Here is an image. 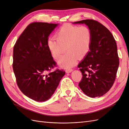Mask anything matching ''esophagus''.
I'll use <instances>...</instances> for the list:
<instances>
[{"mask_svg": "<svg viewBox=\"0 0 129 129\" xmlns=\"http://www.w3.org/2000/svg\"><path fill=\"white\" fill-rule=\"evenodd\" d=\"M73 71V69L68 68V69H67L66 70V73H71V72H72Z\"/></svg>", "mask_w": 129, "mask_h": 129, "instance_id": "1", "label": "esophagus"}]
</instances>
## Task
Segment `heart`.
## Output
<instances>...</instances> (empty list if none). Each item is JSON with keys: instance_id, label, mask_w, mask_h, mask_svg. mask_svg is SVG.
<instances>
[{"instance_id": "obj_1", "label": "heart", "mask_w": 129, "mask_h": 129, "mask_svg": "<svg viewBox=\"0 0 129 129\" xmlns=\"http://www.w3.org/2000/svg\"><path fill=\"white\" fill-rule=\"evenodd\" d=\"M55 37L56 39L50 38L48 40V49L55 59L67 49L68 52L58 60V63L62 67L69 68L75 64L78 57L82 58L89 52L92 41V32L87 26L79 27L64 24L57 30Z\"/></svg>"}]
</instances>
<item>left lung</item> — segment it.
<instances>
[{"instance_id": "left-lung-1", "label": "left lung", "mask_w": 129, "mask_h": 129, "mask_svg": "<svg viewBox=\"0 0 129 129\" xmlns=\"http://www.w3.org/2000/svg\"><path fill=\"white\" fill-rule=\"evenodd\" d=\"M74 24H85L92 32L89 52L77 67L82 74L79 85L90 97L102 96L112 87L119 64L117 47L109 30L97 21L86 19Z\"/></svg>"}]
</instances>
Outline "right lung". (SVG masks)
<instances>
[{
	"label": "right lung",
	"instance_id": "right-lung-1",
	"mask_svg": "<svg viewBox=\"0 0 129 129\" xmlns=\"http://www.w3.org/2000/svg\"><path fill=\"white\" fill-rule=\"evenodd\" d=\"M57 24L32 22L27 26L13 47V69L21 92L38 102L48 100L65 74L56 69L47 47L48 36Z\"/></svg>",
	"mask_w": 129,
	"mask_h": 129
}]
</instances>
